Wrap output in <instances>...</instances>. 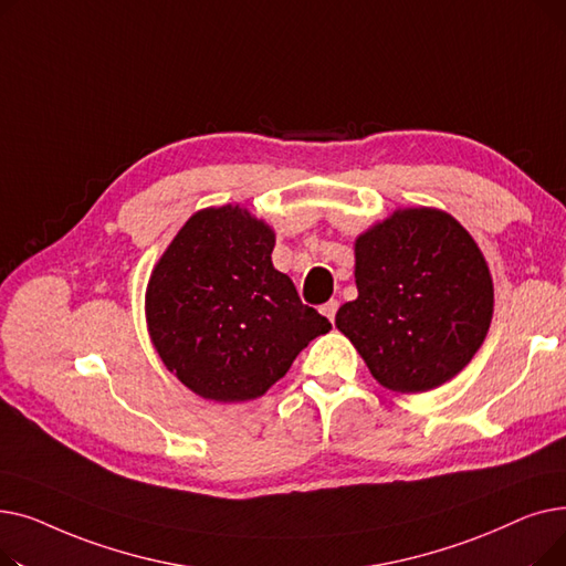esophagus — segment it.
Masks as SVG:
<instances>
[{
  "label": "esophagus",
  "mask_w": 566,
  "mask_h": 566,
  "mask_svg": "<svg viewBox=\"0 0 566 566\" xmlns=\"http://www.w3.org/2000/svg\"><path fill=\"white\" fill-rule=\"evenodd\" d=\"M337 310H339V303L337 301H328V303H325L323 307H321V314L325 316V318H328L331 323L335 321V314H337Z\"/></svg>",
  "instance_id": "1"
}]
</instances>
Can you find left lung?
<instances>
[{"instance_id": "left-lung-1", "label": "left lung", "mask_w": 566, "mask_h": 566, "mask_svg": "<svg viewBox=\"0 0 566 566\" xmlns=\"http://www.w3.org/2000/svg\"><path fill=\"white\" fill-rule=\"evenodd\" d=\"M358 298L337 331L392 392L418 395L454 378L486 339L493 277L474 238L431 206L397 208L355 238Z\"/></svg>"}]
</instances>
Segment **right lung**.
I'll list each match as a JSON object with an SVG mask.
<instances>
[{
	"instance_id": "1",
	"label": "right lung",
	"mask_w": 566,
	"mask_h": 566,
	"mask_svg": "<svg viewBox=\"0 0 566 566\" xmlns=\"http://www.w3.org/2000/svg\"><path fill=\"white\" fill-rule=\"evenodd\" d=\"M275 229L241 203L197 211L146 284L144 314L163 365L201 399L263 397L295 355L331 331L273 265Z\"/></svg>"
}]
</instances>
